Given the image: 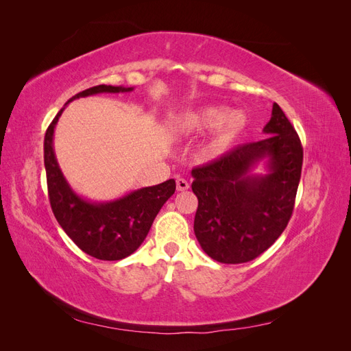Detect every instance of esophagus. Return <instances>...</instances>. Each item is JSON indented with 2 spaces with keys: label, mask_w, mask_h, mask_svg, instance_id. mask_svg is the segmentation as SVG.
I'll use <instances>...</instances> for the list:
<instances>
[{
  "label": "esophagus",
  "mask_w": 351,
  "mask_h": 351,
  "mask_svg": "<svg viewBox=\"0 0 351 351\" xmlns=\"http://www.w3.org/2000/svg\"><path fill=\"white\" fill-rule=\"evenodd\" d=\"M189 189V183L186 178H177V190L178 192H184V190Z\"/></svg>",
  "instance_id": "esophagus-1"
}]
</instances>
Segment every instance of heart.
Listing matches in <instances>:
<instances>
[{
  "mask_svg": "<svg viewBox=\"0 0 351 351\" xmlns=\"http://www.w3.org/2000/svg\"><path fill=\"white\" fill-rule=\"evenodd\" d=\"M183 124L192 130H206L214 127V139H212L210 147L212 151L221 152L246 127V117L240 111L222 112L219 108L208 107L186 117Z\"/></svg>",
  "mask_w": 351,
  "mask_h": 351,
  "instance_id": "b5f03b06",
  "label": "heart"
}]
</instances>
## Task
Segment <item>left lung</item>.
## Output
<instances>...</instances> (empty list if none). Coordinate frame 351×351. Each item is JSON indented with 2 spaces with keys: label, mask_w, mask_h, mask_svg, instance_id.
Instances as JSON below:
<instances>
[{
  "label": "left lung",
  "mask_w": 351,
  "mask_h": 351,
  "mask_svg": "<svg viewBox=\"0 0 351 351\" xmlns=\"http://www.w3.org/2000/svg\"><path fill=\"white\" fill-rule=\"evenodd\" d=\"M259 142L240 145L192 169L199 205L195 234L217 262L244 263L271 247L285 230L299 187L303 147L278 104ZM267 175H253L261 161Z\"/></svg>",
  "instance_id": "1"
}]
</instances>
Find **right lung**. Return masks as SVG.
I'll return each instance as SVG.
<instances>
[{
    "instance_id": "add662e5",
    "label": "right lung",
    "mask_w": 351,
    "mask_h": 351,
    "mask_svg": "<svg viewBox=\"0 0 351 351\" xmlns=\"http://www.w3.org/2000/svg\"><path fill=\"white\" fill-rule=\"evenodd\" d=\"M132 90L133 88L99 84L74 95L69 102L98 93ZM67 104L49 124L44 141V162L52 212L66 234L84 253L99 261L124 259L146 239L159 209L174 195L176 182L169 178L161 184L137 189L110 202H92L79 196L62 176L52 145L56 124Z\"/></svg>"
}]
</instances>
